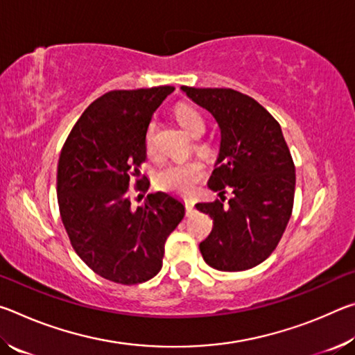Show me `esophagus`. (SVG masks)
<instances>
[{"label":"esophagus","mask_w":355,"mask_h":355,"mask_svg":"<svg viewBox=\"0 0 355 355\" xmlns=\"http://www.w3.org/2000/svg\"><path fill=\"white\" fill-rule=\"evenodd\" d=\"M184 208H186V216L192 214V211H194V202L186 200V202H184Z\"/></svg>","instance_id":"1"}]
</instances>
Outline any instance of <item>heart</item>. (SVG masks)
<instances>
[{
	"instance_id": "obj_1",
	"label": "heart",
	"mask_w": 355,
	"mask_h": 355,
	"mask_svg": "<svg viewBox=\"0 0 355 355\" xmlns=\"http://www.w3.org/2000/svg\"><path fill=\"white\" fill-rule=\"evenodd\" d=\"M175 119L186 133L192 137H199L205 133V119L202 112L189 103H178L175 106ZM156 123L150 122L146 131V147L147 152L152 153L155 150ZM194 150L200 155H209L211 146L208 142H196ZM205 177V167L199 161H186V163L171 164L161 169L155 177V183L161 191L171 192V194L189 197L196 192L197 184Z\"/></svg>"
}]
</instances>
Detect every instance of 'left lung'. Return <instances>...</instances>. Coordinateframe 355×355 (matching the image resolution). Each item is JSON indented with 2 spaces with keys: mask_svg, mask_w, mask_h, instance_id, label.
Segmentation results:
<instances>
[{
  "mask_svg": "<svg viewBox=\"0 0 355 355\" xmlns=\"http://www.w3.org/2000/svg\"><path fill=\"white\" fill-rule=\"evenodd\" d=\"M183 92L213 114L220 128V150L208 186L220 199L197 203L213 230L200 254L218 271H245L277 248L291 218L296 169L277 120L249 95L225 87ZM230 190L232 200L225 202Z\"/></svg>",
  "mask_w": 355,
  "mask_h": 355,
  "instance_id": "obj_1",
  "label": "left lung"
}]
</instances>
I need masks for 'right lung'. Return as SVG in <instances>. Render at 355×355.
<instances>
[{
  "label": "right lung",
  "instance_id": "right-lung-1",
  "mask_svg": "<svg viewBox=\"0 0 355 355\" xmlns=\"http://www.w3.org/2000/svg\"><path fill=\"white\" fill-rule=\"evenodd\" d=\"M173 89L101 95L78 119L59 155L58 205L71 248L114 284L137 285L155 277L163 266L166 239L184 216L183 203L166 192L148 194L137 208L130 199L133 178L136 191L147 192L150 186L139 178L147 159L146 131Z\"/></svg>",
  "mask_w": 355,
  "mask_h": 355
}]
</instances>
